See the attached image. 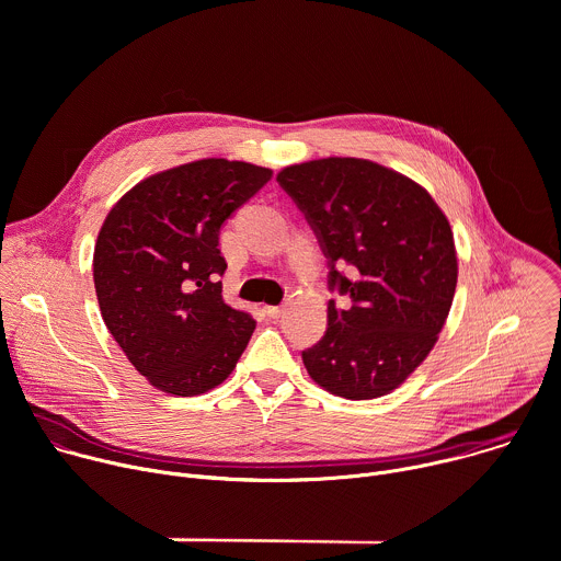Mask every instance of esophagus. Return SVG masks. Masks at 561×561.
Wrapping results in <instances>:
<instances>
[{
	"instance_id": "1",
	"label": "esophagus",
	"mask_w": 561,
	"mask_h": 561,
	"mask_svg": "<svg viewBox=\"0 0 561 561\" xmlns=\"http://www.w3.org/2000/svg\"><path fill=\"white\" fill-rule=\"evenodd\" d=\"M266 314L273 317V319H277V317L284 314V306H266Z\"/></svg>"
}]
</instances>
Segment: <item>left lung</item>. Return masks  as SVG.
Here are the masks:
<instances>
[{"label":"left lung","mask_w":561,"mask_h":561,"mask_svg":"<svg viewBox=\"0 0 561 561\" xmlns=\"http://www.w3.org/2000/svg\"><path fill=\"white\" fill-rule=\"evenodd\" d=\"M293 197L329 257V286L351 308L329 301V329L301 351L308 375L346 399L388 394L428 357L453 304V230L426 188L357 157L286 167ZM348 263L346 278L334 266Z\"/></svg>","instance_id":"left-lung-1"}]
</instances>
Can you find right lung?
Returning <instances> with one entry per match:
<instances>
[{
	"mask_svg": "<svg viewBox=\"0 0 561 561\" xmlns=\"http://www.w3.org/2000/svg\"><path fill=\"white\" fill-rule=\"evenodd\" d=\"M271 178L264 167L197 159L146 178L106 215L93 255L100 310L157 390L202 394L242 357L255 319L221 297L219 230Z\"/></svg>",
	"mask_w": 561,
	"mask_h": 561,
	"instance_id": "obj_1",
	"label": "right lung"
}]
</instances>
